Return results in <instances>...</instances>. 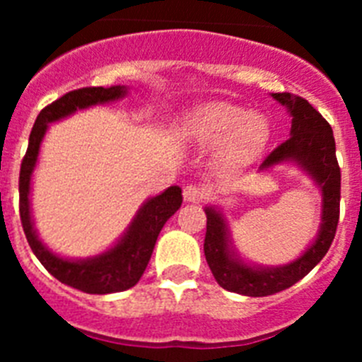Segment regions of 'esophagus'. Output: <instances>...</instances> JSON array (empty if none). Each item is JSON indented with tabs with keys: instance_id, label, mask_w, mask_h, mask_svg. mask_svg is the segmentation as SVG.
Instances as JSON below:
<instances>
[{
	"instance_id": "34e87169",
	"label": "esophagus",
	"mask_w": 362,
	"mask_h": 362,
	"mask_svg": "<svg viewBox=\"0 0 362 362\" xmlns=\"http://www.w3.org/2000/svg\"><path fill=\"white\" fill-rule=\"evenodd\" d=\"M183 197L185 201H190V203H199L204 197V192L203 188H199L197 185L190 183L183 188Z\"/></svg>"
}]
</instances>
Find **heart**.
<instances>
[{"instance_id": "heart-1", "label": "heart", "mask_w": 362, "mask_h": 362, "mask_svg": "<svg viewBox=\"0 0 362 362\" xmlns=\"http://www.w3.org/2000/svg\"><path fill=\"white\" fill-rule=\"evenodd\" d=\"M187 139L203 146L223 145L230 163L248 161L261 152L270 137V123L263 114L230 103H209L196 108L185 121Z\"/></svg>"}]
</instances>
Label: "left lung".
Masks as SVG:
<instances>
[{
    "instance_id": "8db88e82",
    "label": "left lung",
    "mask_w": 362,
    "mask_h": 362,
    "mask_svg": "<svg viewBox=\"0 0 362 362\" xmlns=\"http://www.w3.org/2000/svg\"><path fill=\"white\" fill-rule=\"evenodd\" d=\"M292 114L290 137L268 153L261 170L281 161L299 163L322 188V225L312 246L297 261L279 268H252L233 259L221 214L206 209L204 257L214 277L225 290L248 297H264L286 290L300 281L326 255L339 223L341 168L335 158V139L330 123L300 95L290 92L272 94Z\"/></svg>"
}]
</instances>
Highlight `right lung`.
<instances>
[{"label":"right lung","instance_id":"obj_1","mask_svg":"<svg viewBox=\"0 0 362 362\" xmlns=\"http://www.w3.org/2000/svg\"><path fill=\"white\" fill-rule=\"evenodd\" d=\"M124 92H127L124 86H110V88L85 86V88L66 92L65 95L47 105L40 112L36 123L32 127L27 153H25L23 161H21V170H19V217H21L23 232L27 235L32 252L57 281L85 293L103 296V293L123 292V290L132 288L134 284L141 279L163 225L168 221V217L177 212L181 201H183L179 187H170L163 192L161 196L148 199L130 225L129 232L124 233V238L114 248L94 259H86V261H69V259L57 257L52 252L47 250L37 239L36 232L32 228L28 190H30V174L36 165L47 123L62 119L78 108H86L95 103H107L112 99L121 98L124 95Z\"/></svg>","mask_w":362,"mask_h":362}]
</instances>
